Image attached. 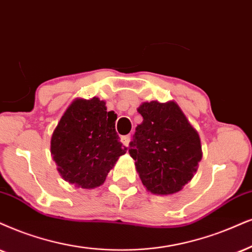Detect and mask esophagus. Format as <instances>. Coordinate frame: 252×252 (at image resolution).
<instances>
[{
  "label": "esophagus",
  "instance_id": "obj_1",
  "mask_svg": "<svg viewBox=\"0 0 252 252\" xmlns=\"http://www.w3.org/2000/svg\"><path fill=\"white\" fill-rule=\"evenodd\" d=\"M130 139H131V136L130 135H126V136H121V141H122V143L126 146L129 145L130 143Z\"/></svg>",
  "mask_w": 252,
  "mask_h": 252
}]
</instances>
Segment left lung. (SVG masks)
I'll list each match as a JSON object with an SVG mask.
<instances>
[{
	"label": "left lung",
	"instance_id": "1",
	"mask_svg": "<svg viewBox=\"0 0 252 252\" xmlns=\"http://www.w3.org/2000/svg\"><path fill=\"white\" fill-rule=\"evenodd\" d=\"M137 111L143 122L136 126L129 154L143 185L160 195L179 192L202 158L196 130L173 101L144 102Z\"/></svg>",
	"mask_w": 252,
	"mask_h": 252
}]
</instances>
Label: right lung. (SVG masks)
Here are the masks:
<instances>
[{
  "instance_id": "add662e5",
  "label": "right lung",
  "mask_w": 252,
  "mask_h": 252,
  "mask_svg": "<svg viewBox=\"0 0 252 252\" xmlns=\"http://www.w3.org/2000/svg\"><path fill=\"white\" fill-rule=\"evenodd\" d=\"M116 119L97 97L79 98L67 108L51 139V152L63 179L82 189L103 184L128 150L119 139Z\"/></svg>"
}]
</instances>
